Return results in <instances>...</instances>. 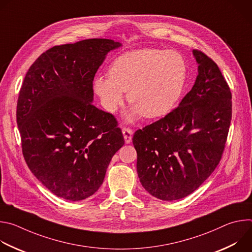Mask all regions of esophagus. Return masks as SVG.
<instances>
[{
    "label": "esophagus",
    "mask_w": 252,
    "mask_h": 252,
    "mask_svg": "<svg viewBox=\"0 0 252 252\" xmlns=\"http://www.w3.org/2000/svg\"><path fill=\"white\" fill-rule=\"evenodd\" d=\"M132 133H133V131L130 128H128V127H124L123 128V134H124L126 143H129L131 141Z\"/></svg>",
    "instance_id": "esophagus-1"
}]
</instances>
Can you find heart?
Instances as JSON below:
<instances>
[{
  "mask_svg": "<svg viewBox=\"0 0 252 252\" xmlns=\"http://www.w3.org/2000/svg\"><path fill=\"white\" fill-rule=\"evenodd\" d=\"M187 76V63L178 53L142 49L117 58L110 65L109 76L94 78L93 89L107 112H117L127 92V99L133 103L129 120L142 115L156 119L174 109L185 90Z\"/></svg>",
  "mask_w": 252,
  "mask_h": 252,
  "instance_id": "heart-1",
  "label": "heart"
}]
</instances>
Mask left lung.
<instances>
[{"label":"left lung","instance_id":"obj_1","mask_svg":"<svg viewBox=\"0 0 252 252\" xmlns=\"http://www.w3.org/2000/svg\"><path fill=\"white\" fill-rule=\"evenodd\" d=\"M198 75L179 105L132 137L139 182L161 200L197 189L220 163L231 122V92L218 64L198 50Z\"/></svg>","mask_w":252,"mask_h":252}]
</instances>
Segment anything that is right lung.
<instances>
[{
  "label": "right lung",
  "instance_id": "obj_1",
  "mask_svg": "<svg viewBox=\"0 0 252 252\" xmlns=\"http://www.w3.org/2000/svg\"><path fill=\"white\" fill-rule=\"evenodd\" d=\"M121 46L107 39L55 46L34 61L22 85L17 124L25 160L63 199L93 195L125 145L116 118L92 103L96 70Z\"/></svg>",
  "mask_w": 252,
  "mask_h": 252
}]
</instances>
